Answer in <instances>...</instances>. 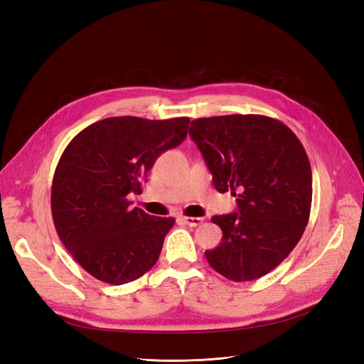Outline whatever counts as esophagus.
Wrapping results in <instances>:
<instances>
[{"label":"esophagus","mask_w":364,"mask_h":364,"mask_svg":"<svg viewBox=\"0 0 364 364\" xmlns=\"http://www.w3.org/2000/svg\"><path fill=\"white\" fill-rule=\"evenodd\" d=\"M181 220L186 223V225H189V226H198V225H200L203 223V218H181Z\"/></svg>","instance_id":"34e87169"}]
</instances>
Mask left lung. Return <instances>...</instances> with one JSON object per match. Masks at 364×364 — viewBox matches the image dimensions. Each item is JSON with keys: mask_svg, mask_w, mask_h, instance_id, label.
I'll return each mask as SVG.
<instances>
[{"mask_svg": "<svg viewBox=\"0 0 364 364\" xmlns=\"http://www.w3.org/2000/svg\"><path fill=\"white\" fill-rule=\"evenodd\" d=\"M216 191L237 196V211L214 216L223 232L208 264L234 282L270 273L300 241L312 205V169L300 139L265 115H220L191 123Z\"/></svg>", "mask_w": 364, "mask_h": 364, "instance_id": "left-lung-1", "label": "left lung"}]
</instances>
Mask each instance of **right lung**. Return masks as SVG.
I'll use <instances>...</instances> for the list:
<instances>
[{
    "instance_id": "right-lung-1",
    "label": "right lung",
    "mask_w": 364,
    "mask_h": 364,
    "mask_svg": "<svg viewBox=\"0 0 364 364\" xmlns=\"http://www.w3.org/2000/svg\"><path fill=\"white\" fill-rule=\"evenodd\" d=\"M189 118L111 117L65 146L53 173L50 210L64 247L87 273L111 285L139 279L157 262L172 218L132 208L157 157L187 136Z\"/></svg>"
}]
</instances>
